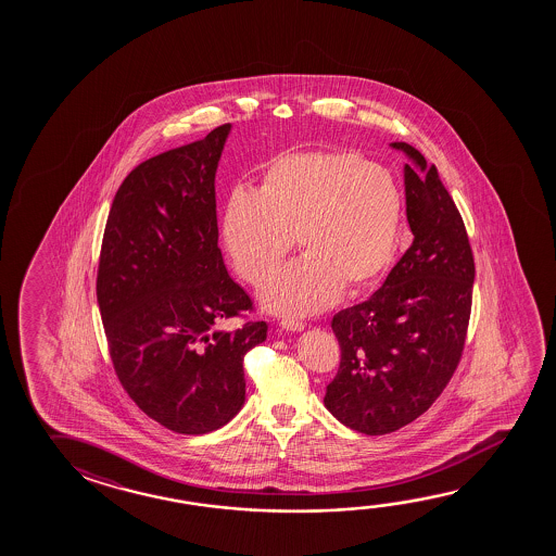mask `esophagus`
Instances as JSON below:
<instances>
[{
    "mask_svg": "<svg viewBox=\"0 0 556 556\" xmlns=\"http://www.w3.org/2000/svg\"><path fill=\"white\" fill-rule=\"evenodd\" d=\"M279 326L287 331H302L304 329V321L301 319L285 318L279 321Z\"/></svg>",
    "mask_w": 556,
    "mask_h": 556,
    "instance_id": "1",
    "label": "esophagus"
}]
</instances>
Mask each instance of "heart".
<instances>
[{
  "mask_svg": "<svg viewBox=\"0 0 556 556\" xmlns=\"http://www.w3.org/2000/svg\"><path fill=\"white\" fill-rule=\"evenodd\" d=\"M403 195L392 173L351 151H285L265 164L257 190L230 193L223 217L228 255L244 281L260 287L265 308L308 316L339 291L358 294L392 262Z\"/></svg>",
  "mask_w": 556,
  "mask_h": 556,
  "instance_id": "1",
  "label": "heart"
}]
</instances>
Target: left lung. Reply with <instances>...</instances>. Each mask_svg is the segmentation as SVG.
Segmentation results:
<instances>
[{
    "mask_svg": "<svg viewBox=\"0 0 556 556\" xmlns=\"http://www.w3.org/2000/svg\"><path fill=\"white\" fill-rule=\"evenodd\" d=\"M405 164L413 244L368 301L331 319L341 349L324 403L368 437L400 430L444 392L464 355L473 302L475 260L452 195L409 143Z\"/></svg>",
    "mask_w": 556,
    "mask_h": 556,
    "instance_id": "8db88e82",
    "label": "left lung"
}]
</instances>
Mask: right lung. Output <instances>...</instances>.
I'll return each instance as SVG.
<instances>
[{"mask_svg":"<svg viewBox=\"0 0 556 556\" xmlns=\"http://www.w3.org/2000/svg\"><path fill=\"white\" fill-rule=\"evenodd\" d=\"M230 124L136 166L102 237L97 301L114 372L147 417L178 434L227 425L247 400L244 356L265 321L228 332L254 302L217 240L215 173Z\"/></svg>","mask_w":556,"mask_h":556,"instance_id":"right-lung-1","label":"right lung"}]
</instances>
